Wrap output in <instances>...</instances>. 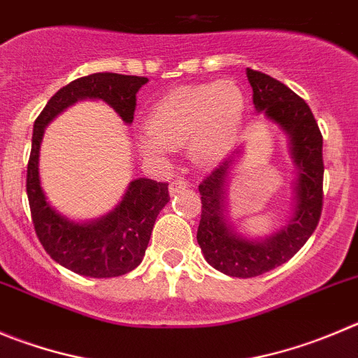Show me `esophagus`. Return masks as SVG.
Returning a JSON list of instances; mask_svg holds the SVG:
<instances>
[{"instance_id": "1", "label": "esophagus", "mask_w": 358, "mask_h": 358, "mask_svg": "<svg viewBox=\"0 0 358 358\" xmlns=\"http://www.w3.org/2000/svg\"><path fill=\"white\" fill-rule=\"evenodd\" d=\"M183 189H187V182L185 180H175V182H171L169 183V192H171V194H176V192H180V190H183Z\"/></svg>"}]
</instances>
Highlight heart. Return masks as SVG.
Instances as JSON below:
<instances>
[{"mask_svg":"<svg viewBox=\"0 0 358 358\" xmlns=\"http://www.w3.org/2000/svg\"><path fill=\"white\" fill-rule=\"evenodd\" d=\"M243 108L242 90L231 81L176 88L148 113L139 148L148 157H164L187 143L196 162H219L238 139Z\"/></svg>","mask_w":358,"mask_h":358,"instance_id":"b5f03b06","label":"heart"}]
</instances>
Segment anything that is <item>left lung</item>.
<instances>
[{"label":"left lung","mask_w":358,"mask_h":358,"mask_svg":"<svg viewBox=\"0 0 358 358\" xmlns=\"http://www.w3.org/2000/svg\"><path fill=\"white\" fill-rule=\"evenodd\" d=\"M247 79L256 111L265 113L288 134L299 175L293 217L279 233L262 242L240 236L226 219V180L240 152L220 162L199 183L198 243L205 259L219 272L242 279L262 275L293 258L315 233L323 208V138L313 111L306 100L266 73L247 69Z\"/></svg>","instance_id":"left-lung-1"}]
</instances>
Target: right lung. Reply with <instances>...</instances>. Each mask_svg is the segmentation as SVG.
Masks as SVG:
<instances>
[{"mask_svg": "<svg viewBox=\"0 0 358 358\" xmlns=\"http://www.w3.org/2000/svg\"><path fill=\"white\" fill-rule=\"evenodd\" d=\"M146 83V78L113 72L79 78L51 96L33 125L26 192L35 233L56 263L79 275L99 279L125 275L143 262L157 215L169 201L168 183L134 180L111 213L92 222L69 220L49 205L40 187L38 152L43 129L63 109L85 99L103 100L123 122L132 123L136 93Z\"/></svg>", "mask_w": 358, "mask_h": 358, "instance_id": "obj_1", "label": "right lung"}]
</instances>
